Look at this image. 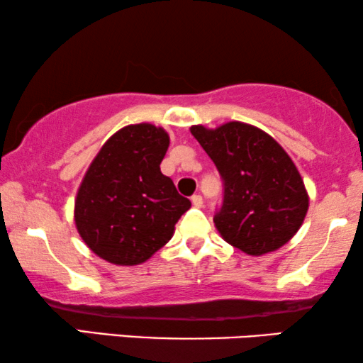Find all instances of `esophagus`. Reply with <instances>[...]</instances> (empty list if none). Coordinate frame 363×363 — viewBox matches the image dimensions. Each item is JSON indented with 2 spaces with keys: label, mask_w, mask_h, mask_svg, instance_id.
I'll return each mask as SVG.
<instances>
[{
  "label": "esophagus",
  "mask_w": 363,
  "mask_h": 363,
  "mask_svg": "<svg viewBox=\"0 0 363 363\" xmlns=\"http://www.w3.org/2000/svg\"><path fill=\"white\" fill-rule=\"evenodd\" d=\"M191 203H193V206L201 208L203 206V196L201 195H193L191 196Z\"/></svg>",
  "instance_id": "34e87169"
}]
</instances>
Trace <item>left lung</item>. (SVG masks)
Listing matches in <instances>:
<instances>
[{"instance_id":"left-lung-1","label":"left lung","mask_w":363,"mask_h":363,"mask_svg":"<svg viewBox=\"0 0 363 363\" xmlns=\"http://www.w3.org/2000/svg\"><path fill=\"white\" fill-rule=\"evenodd\" d=\"M225 183L223 206L213 218L226 242L250 256L279 250L299 231L309 210L304 180L287 152L261 128L226 122L191 125Z\"/></svg>"}]
</instances>
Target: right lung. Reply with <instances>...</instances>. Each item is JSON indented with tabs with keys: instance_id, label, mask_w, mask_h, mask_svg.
<instances>
[{
	"instance_id": "right-lung-1",
	"label": "right lung",
	"mask_w": 363,
	"mask_h": 363,
	"mask_svg": "<svg viewBox=\"0 0 363 363\" xmlns=\"http://www.w3.org/2000/svg\"><path fill=\"white\" fill-rule=\"evenodd\" d=\"M170 145L162 127L117 130L89 165L74 201V221L89 250L117 266L142 264L172 240L191 203L160 172Z\"/></svg>"
}]
</instances>
